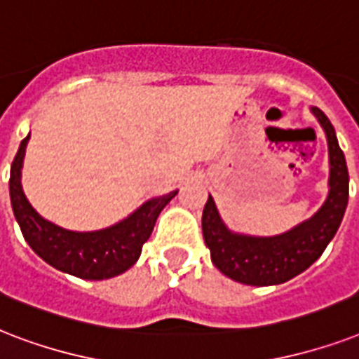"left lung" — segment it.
I'll return each mask as SVG.
<instances>
[{"instance_id": "left-lung-1", "label": "left lung", "mask_w": 359, "mask_h": 359, "mask_svg": "<svg viewBox=\"0 0 359 359\" xmlns=\"http://www.w3.org/2000/svg\"><path fill=\"white\" fill-rule=\"evenodd\" d=\"M311 112L326 133L330 154V193L313 217L279 236L236 234L226 229L215 202L208 196L202 213V234L211 252V262L230 279L251 286L280 285L290 280L320 258L343 221L348 204L346 161L326 114L316 107L311 108Z\"/></svg>"}]
</instances>
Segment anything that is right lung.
<instances>
[{
    "label": "right lung",
    "mask_w": 359,
    "mask_h": 359,
    "mask_svg": "<svg viewBox=\"0 0 359 359\" xmlns=\"http://www.w3.org/2000/svg\"><path fill=\"white\" fill-rule=\"evenodd\" d=\"M27 140L29 135L20 142V148L11 165L9 180L11 204L27 245L46 264L80 279L102 280L127 271L140 258L142 245L151 236L159 213L177 191L144 202L129 217L108 229L95 232L61 229L41 217L22 191L20 174Z\"/></svg>",
    "instance_id": "add662e5"
}]
</instances>
